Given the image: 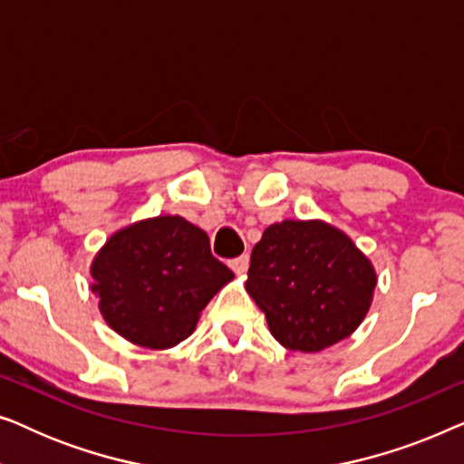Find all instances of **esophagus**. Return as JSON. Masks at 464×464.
Returning a JSON list of instances; mask_svg holds the SVG:
<instances>
[{
    "mask_svg": "<svg viewBox=\"0 0 464 464\" xmlns=\"http://www.w3.org/2000/svg\"><path fill=\"white\" fill-rule=\"evenodd\" d=\"M230 268L237 272V275H245L246 268H249V256H240L230 259Z\"/></svg>",
    "mask_w": 464,
    "mask_h": 464,
    "instance_id": "1",
    "label": "esophagus"
}]
</instances>
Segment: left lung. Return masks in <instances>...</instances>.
Instances as JSON below:
<instances>
[{
	"label": "left lung",
	"mask_w": 464,
	"mask_h": 464,
	"mask_svg": "<svg viewBox=\"0 0 464 464\" xmlns=\"http://www.w3.org/2000/svg\"><path fill=\"white\" fill-rule=\"evenodd\" d=\"M246 294L289 351L319 353L365 319L376 270L357 245L321 219H285L253 246Z\"/></svg>",
	"instance_id": "left-lung-1"
}]
</instances>
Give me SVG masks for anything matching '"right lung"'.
<instances>
[{
  "instance_id": "1",
  "label": "right lung",
  "mask_w": 464,
  "mask_h": 464,
  "mask_svg": "<svg viewBox=\"0 0 464 464\" xmlns=\"http://www.w3.org/2000/svg\"><path fill=\"white\" fill-rule=\"evenodd\" d=\"M92 294L113 332L164 351L192 335L202 308L234 275L213 257L205 230L179 215L111 234L91 266Z\"/></svg>"
}]
</instances>
